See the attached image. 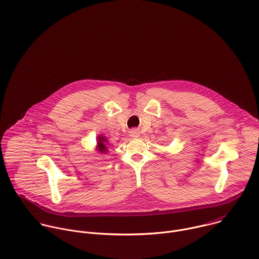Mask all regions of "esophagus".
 Segmentation results:
<instances>
[{
  "instance_id": "34e87169",
  "label": "esophagus",
  "mask_w": 259,
  "mask_h": 259,
  "mask_svg": "<svg viewBox=\"0 0 259 259\" xmlns=\"http://www.w3.org/2000/svg\"><path fill=\"white\" fill-rule=\"evenodd\" d=\"M130 135H131L132 137H134V138H137V137H139V136H140V133H139V131H138V130L134 128V130H132V131L130 132Z\"/></svg>"
}]
</instances>
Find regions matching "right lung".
Instances as JSON below:
<instances>
[{
  "label": "right lung",
  "mask_w": 259,
  "mask_h": 259,
  "mask_svg": "<svg viewBox=\"0 0 259 259\" xmlns=\"http://www.w3.org/2000/svg\"><path fill=\"white\" fill-rule=\"evenodd\" d=\"M106 142H107V141L105 140L104 137H98V149H99V151L102 152V153H105V152L107 151V147H106V145H105Z\"/></svg>",
  "instance_id": "obj_1"
}]
</instances>
